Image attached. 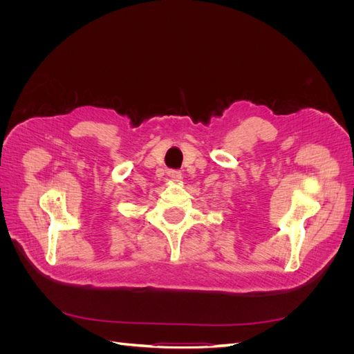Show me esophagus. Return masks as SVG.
<instances>
[{
    "instance_id": "esophagus-1",
    "label": "esophagus",
    "mask_w": 354,
    "mask_h": 354,
    "mask_svg": "<svg viewBox=\"0 0 354 354\" xmlns=\"http://www.w3.org/2000/svg\"><path fill=\"white\" fill-rule=\"evenodd\" d=\"M167 174H168L169 178H173V180H180L181 178V173H180V171H177V169H169Z\"/></svg>"
}]
</instances>
